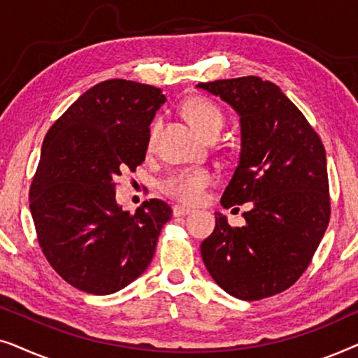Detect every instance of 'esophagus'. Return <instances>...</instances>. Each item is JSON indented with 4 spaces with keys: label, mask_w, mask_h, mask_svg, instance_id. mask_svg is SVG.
Segmentation results:
<instances>
[{
    "label": "esophagus",
    "mask_w": 358,
    "mask_h": 358,
    "mask_svg": "<svg viewBox=\"0 0 358 358\" xmlns=\"http://www.w3.org/2000/svg\"><path fill=\"white\" fill-rule=\"evenodd\" d=\"M190 212H192V208L184 207V205H174L173 207L174 217H184V215H189Z\"/></svg>",
    "instance_id": "obj_1"
}]
</instances>
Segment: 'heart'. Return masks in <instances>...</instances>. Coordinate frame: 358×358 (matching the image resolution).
Listing matches in <instances>:
<instances>
[{
    "mask_svg": "<svg viewBox=\"0 0 358 358\" xmlns=\"http://www.w3.org/2000/svg\"><path fill=\"white\" fill-rule=\"evenodd\" d=\"M189 119L195 125L200 134L208 136L215 130H222L224 124L223 112L218 109L213 102L207 99H192L185 106ZM158 127V122H155L151 127V136ZM213 184V174L205 168H185L178 173H173L169 178H166L161 182V189L166 195L173 197L182 203H197L203 199L205 192L210 185Z\"/></svg>",
    "mask_w": 358,
    "mask_h": 358,
    "instance_id": "heart-1",
    "label": "heart"
}]
</instances>
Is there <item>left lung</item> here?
I'll list each match as a JSON object with an SVG mask.
<instances>
[{
	"instance_id": "obj_1",
	"label": "left lung",
	"mask_w": 358,
	"mask_h": 358,
	"mask_svg": "<svg viewBox=\"0 0 358 358\" xmlns=\"http://www.w3.org/2000/svg\"><path fill=\"white\" fill-rule=\"evenodd\" d=\"M239 115L241 151L222 195L224 208L251 202L246 224L215 229L200 252L224 292L244 301L277 295L310 266L331 215L326 151L280 87L259 76L199 83Z\"/></svg>"
}]
</instances>
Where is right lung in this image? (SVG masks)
Wrapping results in <instances>:
<instances>
[{"mask_svg": "<svg viewBox=\"0 0 358 358\" xmlns=\"http://www.w3.org/2000/svg\"><path fill=\"white\" fill-rule=\"evenodd\" d=\"M166 97L127 80L92 86L43 140L29 202L43 256L78 290L110 295L138 278L173 217L163 200L135 213L115 200L117 179L145 161L150 125Z\"/></svg>", "mask_w": 358, "mask_h": 358, "instance_id": "1", "label": "right lung"}]
</instances>
